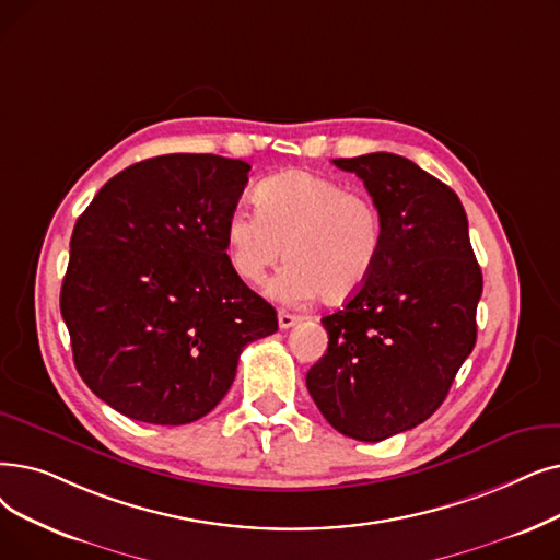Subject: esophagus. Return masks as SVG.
<instances>
[{"label": "esophagus", "instance_id": "34e87169", "mask_svg": "<svg viewBox=\"0 0 560 560\" xmlns=\"http://www.w3.org/2000/svg\"><path fill=\"white\" fill-rule=\"evenodd\" d=\"M300 323V315L288 313V311H279V327L281 329H290L293 325Z\"/></svg>", "mask_w": 560, "mask_h": 560}]
</instances>
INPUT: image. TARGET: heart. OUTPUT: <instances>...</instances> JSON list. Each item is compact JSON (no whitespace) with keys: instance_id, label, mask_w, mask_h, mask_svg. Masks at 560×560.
I'll return each instance as SVG.
<instances>
[{"instance_id":"b5f03b06","label":"heart","mask_w":560,"mask_h":560,"mask_svg":"<svg viewBox=\"0 0 560 560\" xmlns=\"http://www.w3.org/2000/svg\"><path fill=\"white\" fill-rule=\"evenodd\" d=\"M258 208L226 220V252L235 275L260 283L285 256L270 295L302 302L323 295L346 302L371 279L382 254L384 222L366 191L311 172H285L256 189Z\"/></svg>"}]
</instances>
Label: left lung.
<instances>
[{"label":"left lung","mask_w":560,"mask_h":560,"mask_svg":"<svg viewBox=\"0 0 560 560\" xmlns=\"http://www.w3.org/2000/svg\"><path fill=\"white\" fill-rule=\"evenodd\" d=\"M384 222L371 279L323 327L329 346L306 373L323 417L346 436L382 442L430 419L476 346L482 275L457 194L394 153L338 158Z\"/></svg>","instance_id":"1"}]
</instances>
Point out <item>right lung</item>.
I'll return each mask as SVG.
<instances>
[{
	"label": "right lung",
	"mask_w": 560,
	"mask_h": 560,
	"mask_svg": "<svg viewBox=\"0 0 560 560\" xmlns=\"http://www.w3.org/2000/svg\"><path fill=\"white\" fill-rule=\"evenodd\" d=\"M249 164L174 153L116 174L70 237L61 315L91 392L135 421L185 425L231 388L237 359L279 329L226 254Z\"/></svg>",
	"instance_id": "obj_1"
}]
</instances>
